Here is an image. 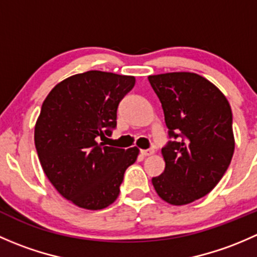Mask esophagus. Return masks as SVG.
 <instances>
[{"instance_id":"obj_1","label":"esophagus","mask_w":257,"mask_h":257,"mask_svg":"<svg viewBox=\"0 0 257 257\" xmlns=\"http://www.w3.org/2000/svg\"><path fill=\"white\" fill-rule=\"evenodd\" d=\"M141 153H142V155H143V157H149V155L154 154V149H153V148H149V149L141 150Z\"/></svg>"}]
</instances>
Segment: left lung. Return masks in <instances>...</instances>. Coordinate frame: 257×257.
<instances>
[{
    "instance_id": "8db88e82",
    "label": "left lung",
    "mask_w": 257,
    "mask_h": 257,
    "mask_svg": "<svg viewBox=\"0 0 257 257\" xmlns=\"http://www.w3.org/2000/svg\"><path fill=\"white\" fill-rule=\"evenodd\" d=\"M170 141L162 149L165 169L152 179L158 195L185 205L210 193L234 154L232 113L225 95L190 72L149 76Z\"/></svg>"
}]
</instances>
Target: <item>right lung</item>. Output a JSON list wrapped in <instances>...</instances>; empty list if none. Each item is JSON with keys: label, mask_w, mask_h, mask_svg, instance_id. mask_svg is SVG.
Masks as SVG:
<instances>
[{"label": "right lung", "mask_w": 257, "mask_h": 257, "mask_svg": "<svg viewBox=\"0 0 257 257\" xmlns=\"http://www.w3.org/2000/svg\"><path fill=\"white\" fill-rule=\"evenodd\" d=\"M136 78L89 71L58 83L41 108L35 144L46 177L77 206L100 210L114 203L138 148L107 147L99 138L116 128V109Z\"/></svg>", "instance_id": "obj_1"}]
</instances>
